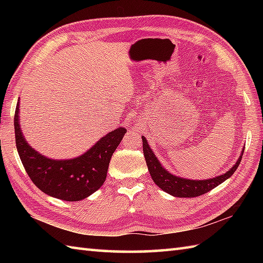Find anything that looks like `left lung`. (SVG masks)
<instances>
[{"label": "left lung", "mask_w": 263, "mask_h": 263, "mask_svg": "<svg viewBox=\"0 0 263 263\" xmlns=\"http://www.w3.org/2000/svg\"><path fill=\"white\" fill-rule=\"evenodd\" d=\"M142 146L144 158H146V163L153 181L157 184L161 190H164L165 192L174 195V197L177 198H195L211 191L212 189H215L234 174V172L237 170L239 163H241L242 156L244 153L243 150L242 155L239 156L238 160L236 161V164L227 173H225L224 175L210 178V180L205 181H192L170 174V173L160 165L158 159L156 158V156L154 155L153 150L150 149L144 137H142Z\"/></svg>", "instance_id": "1"}]
</instances>
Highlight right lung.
<instances>
[{
    "mask_svg": "<svg viewBox=\"0 0 263 263\" xmlns=\"http://www.w3.org/2000/svg\"><path fill=\"white\" fill-rule=\"evenodd\" d=\"M15 144L28 176L35 185L51 197L64 201H79L96 192L103 185L115 149L126 133L119 127L80 157L53 160L35 152L25 140L19 125V102L14 113Z\"/></svg>",
    "mask_w": 263,
    "mask_h": 263,
    "instance_id": "obj_1",
    "label": "right lung"
}]
</instances>
